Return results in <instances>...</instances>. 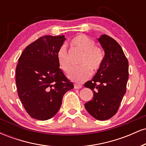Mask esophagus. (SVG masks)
Masks as SVG:
<instances>
[{"label": "esophagus", "instance_id": "obj_1", "mask_svg": "<svg viewBox=\"0 0 146 146\" xmlns=\"http://www.w3.org/2000/svg\"><path fill=\"white\" fill-rule=\"evenodd\" d=\"M82 87V86L80 84H75V86H74V88H75V89H79V88H81Z\"/></svg>", "mask_w": 146, "mask_h": 146}]
</instances>
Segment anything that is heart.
<instances>
[{
    "label": "heart",
    "mask_w": 146,
    "mask_h": 146,
    "mask_svg": "<svg viewBox=\"0 0 146 146\" xmlns=\"http://www.w3.org/2000/svg\"><path fill=\"white\" fill-rule=\"evenodd\" d=\"M71 44L82 51V54L79 61V64L81 65L73 69L68 78L75 82L82 83L89 78L91 71L96 72L100 69L104 60V53L101 48L95 45L93 39L84 34L74 37L71 40ZM57 59L62 71L68 74L71 71L72 64L64 44L58 48Z\"/></svg>",
    "instance_id": "heart-1"
}]
</instances>
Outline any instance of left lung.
<instances>
[{"instance_id":"left-lung-1","label":"left lung","mask_w":146,"mask_h":146,"mask_svg":"<svg viewBox=\"0 0 146 146\" xmlns=\"http://www.w3.org/2000/svg\"><path fill=\"white\" fill-rule=\"evenodd\" d=\"M98 40L105 56L96 75L84 84L93 91V100L84 106L91 116L104 121L117 113L126 92L128 61L121 46L111 37L102 35Z\"/></svg>"}]
</instances>
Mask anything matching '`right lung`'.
Returning <instances> with one entry per match:
<instances>
[{"label":"right lung","mask_w":146,"mask_h":146,"mask_svg":"<svg viewBox=\"0 0 146 146\" xmlns=\"http://www.w3.org/2000/svg\"><path fill=\"white\" fill-rule=\"evenodd\" d=\"M64 36H42L28 45L16 70L18 95L32 118L47 120L61 106L64 95L74 85L59 68L57 51Z\"/></svg>","instance_id":"1"}]
</instances>
